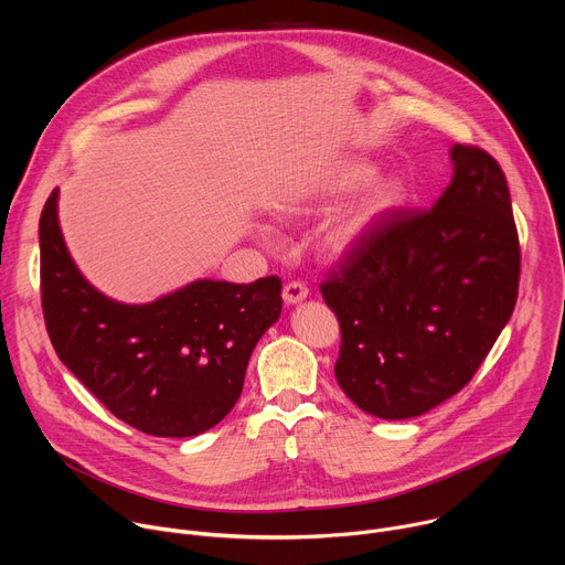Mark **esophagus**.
<instances>
[{
    "label": "esophagus",
    "mask_w": 565,
    "mask_h": 565,
    "mask_svg": "<svg viewBox=\"0 0 565 565\" xmlns=\"http://www.w3.org/2000/svg\"><path fill=\"white\" fill-rule=\"evenodd\" d=\"M308 297V286L301 281H288L284 286V301L286 303H299Z\"/></svg>",
    "instance_id": "34e87169"
}]
</instances>
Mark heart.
I'll return each mask as SVG.
<instances>
[{"instance_id":"1","label":"heart","mask_w":565,"mask_h":565,"mask_svg":"<svg viewBox=\"0 0 565 565\" xmlns=\"http://www.w3.org/2000/svg\"><path fill=\"white\" fill-rule=\"evenodd\" d=\"M373 177V168L362 163V160H349L342 163L333 177L329 179L324 194L327 196H342L360 190ZM399 201V188L393 181H377L366 188L355 201H351L327 227L324 232V248L331 255H347L353 250L360 241L366 236L371 225L395 203ZM284 212L297 214L308 210L306 201H288L281 205Z\"/></svg>"}]
</instances>
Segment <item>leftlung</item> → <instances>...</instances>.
I'll use <instances>...</instances> for the list:
<instances>
[{"label":"left lung","instance_id":"obj_1","mask_svg":"<svg viewBox=\"0 0 565 565\" xmlns=\"http://www.w3.org/2000/svg\"><path fill=\"white\" fill-rule=\"evenodd\" d=\"M454 177L431 210H393L321 284L342 329L335 377L384 420L456 395L512 317L521 250L505 174L454 145Z\"/></svg>","mask_w":565,"mask_h":565}]
</instances>
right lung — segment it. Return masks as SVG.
<instances>
[{
  "label": "right lung",
  "instance_id": "add662e5",
  "mask_svg": "<svg viewBox=\"0 0 565 565\" xmlns=\"http://www.w3.org/2000/svg\"><path fill=\"white\" fill-rule=\"evenodd\" d=\"M53 190L40 216L42 310L62 364L134 429L190 438L236 405L259 338L281 315V279L192 281L120 303L73 264Z\"/></svg>",
  "mask_w": 565,
  "mask_h": 565
}]
</instances>
